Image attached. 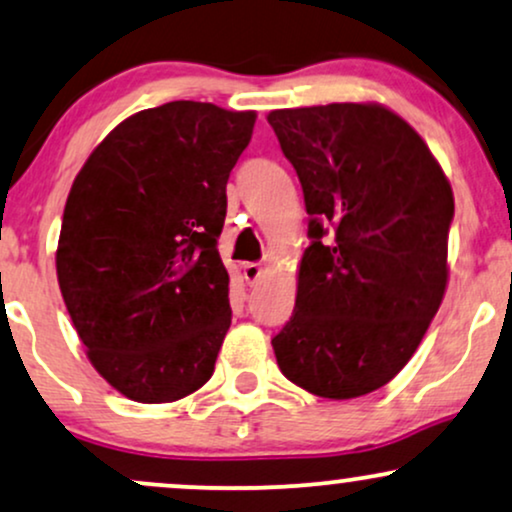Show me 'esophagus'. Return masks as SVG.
<instances>
[{
	"mask_svg": "<svg viewBox=\"0 0 512 512\" xmlns=\"http://www.w3.org/2000/svg\"><path fill=\"white\" fill-rule=\"evenodd\" d=\"M262 274H264V267L262 264H257V262H248V264H243V279L250 283H257L262 279Z\"/></svg>",
	"mask_w": 512,
	"mask_h": 512,
	"instance_id": "34e87169",
	"label": "esophagus"
}]
</instances>
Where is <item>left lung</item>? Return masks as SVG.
<instances>
[{
	"mask_svg": "<svg viewBox=\"0 0 512 512\" xmlns=\"http://www.w3.org/2000/svg\"><path fill=\"white\" fill-rule=\"evenodd\" d=\"M310 214L293 317L272 338L283 377L365 396L408 365L446 293L453 190L424 140L367 102L267 116Z\"/></svg>",
	"mask_w": 512,
	"mask_h": 512,
	"instance_id": "1",
	"label": "left lung"
}]
</instances>
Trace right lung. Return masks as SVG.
Wrapping results in <instances>:
<instances>
[{
	"instance_id": "1",
	"label": "right lung",
	"mask_w": 512,
	"mask_h": 512,
	"mask_svg": "<svg viewBox=\"0 0 512 512\" xmlns=\"http://www.w3.org/2000/svg\"><path fill=\"white\" fill-rule=\"evenodd\" d=\"M255 112L178 100L128 116L73 181L57 279L92 367L135 403L207 384L231 326L217 240Z\"/></svg>"
}]
</instances>
